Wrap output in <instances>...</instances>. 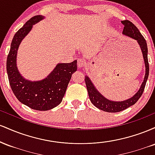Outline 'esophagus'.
I'll list each match as a JSON object with an SVG mask.
<instances>
[{
  "label": "esophagus",
  "mask_w": 155,
  "mask_h": 155,
  "mask_svg": "<svg viewBox=\"0 0 155 155\" xmlns=\"http://www.w3.org/2000/svg\"><path fill=\"white\" fill-rule=\"evenodd\" d=\"M77 65L79 68H83L85 65V62L84 60L81 58H79L77 60Z\"/></svg>",
  "instance_id": "1"
}]
</instances>
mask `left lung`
<instances>
[{"label":"left lung","instance_id":"1","mask_svg":"<svg viewBox=\"0 0 155 155\" xmlns=\"http://www.w3.org/2000/svg\"><path fill=\"white\" fill-rule=\"evenodd\" d=\"M122 23L124 25L123 33L124 35H127L135 40L137 41L138 44H139L140 49H141L142 53H143V59H144L145 66H146V74L144 80L142 83L140 88L139 89L137 93L131 98L121 102H115V101H111L108 99L105 98L104 96L101 95L97 91L95 87L92 84V81L89 79L87 76H85V83H86L88 95L90 97V100L92 104L99 109L103 110V111L106 112H111V113H115V112H119L126 109L130 106L134 105L140 98V96L143 94V90H144L146 83H147V79L149 76V66L148 62V57H147V53H148V49H147V44L145 38L140 34L138 28H136L134 24H133L129 20H123Z\"/></svg>","mask_w":155,"mask_h":155}]
</instances>
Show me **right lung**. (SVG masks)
<instances>
[{
	"instance_id": "obj_1",
	"label": "right lung",
	"mask_w": 155,
	"mask_h": 155,
	"mask_svg": "<svg viewBox=\"0 0 155 155\" xmlns=\"http://www.w3.org/2000/svg\"><path fill=\"white\" fill-rule=\"evenodd\" d=\"M42 19L41 15L34 16L15 33L7 57L6 71L11 88L19 101L32 109L47 111L62 102L72 74L77 70V61L58 64L47 78L40 81L32 82L21 76L16 66L19 45L33 25Z\"/></svg>"
}]
</instances>
